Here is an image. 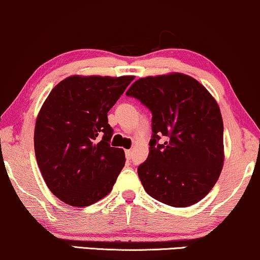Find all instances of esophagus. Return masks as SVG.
Returning a JSON list of instances; mask_svg holds the SVG:
<instances>
[{"label":"esophagus","instance_id":"esophagus-1","mask_svg":"<svg viewBox=\"0 0 260 260\" xmlns=\"http://www.w3.org/2000/svg\"><path fill=\"white\" fill-rule=\"evenodd\" d=\"M124 153H126V158L131 159V157H132V150H126Z\"/></svg>","mask_w":260,"mask_h":260}]
</instances>
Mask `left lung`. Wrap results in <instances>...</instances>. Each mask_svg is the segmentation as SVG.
Segmentation results:
<instances>
[{"instance_id": "8db88e82", "label": "left lung", "mask_w": 260, "mask_h": 260, "mask_svg": "<svg viewBox=\"0 0 260 260\" xmlns=\"http://www.w3.org/2000/svg\"><path fill=\"white\" fill-rule=\"evenodd\" d=\"M126 94L152 113L150 152L138 168L144 189L174 208L200 202L217 182L224 162L217 102L198 80L176 72L138 79ZM162 135L167 141L158 144Z\"/></svg>"}]
</instances>
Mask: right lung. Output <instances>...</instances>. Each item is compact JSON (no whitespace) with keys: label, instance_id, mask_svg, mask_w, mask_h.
Masks as SVG:
<instances>
[{"label":"right lung","instance_id":"add662e5","mask_svg":"<svg viewBox=\"0 0 260 260\" xmlns=\"http://www.w3.org/2000/svg\"><path fill=\"white\" fill-rule=\"evenodd\" d=\"M134 75H71L52 88L35 126V153L51 193L83 208L109 194L124 167V151L111 147L108 111Z\"/></svg>","mask_w":260,"mask_h":260}]
</instances>
